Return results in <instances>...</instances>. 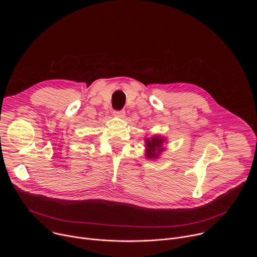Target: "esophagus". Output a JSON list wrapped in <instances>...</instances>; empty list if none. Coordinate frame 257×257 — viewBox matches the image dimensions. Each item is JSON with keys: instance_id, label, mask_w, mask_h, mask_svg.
Masks as SVG:
<instances>
[{"instance_id": "esophagus-1", "label": "esophagus", "mask_w": 257, "mask_h": 257, "mask_svg": "<svg viewBox=\"0 0 257 257\" xmlns=\"http://www.w3.org/2000/svg\"><path fill=\"white\" fill-rule=\"evenodd\" d=\"M114 116L119 117V118H123L125 116V111H124V109H121V111H114Z\"/></svg>"}]
</instances>
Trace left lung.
Listing matches in <instances>:
<instances>
[{
  "mask_svg": "<svg viewBox=\"0 0 257 257\" xmlns=\"http://www.w3.org/2000/svg\"><path fill=\"white\" fill-rule=\"evenodd\" d=\"M166 138L161 135H154L145 139V157L149 160L158 159L160 155L165 151L164 143Z\"/></svg>",
  "mask_w": 257,
  "mask_h": 257,
  "instance_id": "1",
  "label": "left lung"
}]
</instances>
